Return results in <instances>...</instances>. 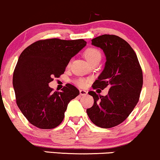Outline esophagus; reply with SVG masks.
I'll use <instances>...</instances> for the list:
<instances>
[{
	"instance_id": "34e87169",
	"label": "esophagus",
	"mask_w": 160,
	"mask_h": 160,
	"mask_svg": "<svg viewBox=\"0 0 160 160\" xmlns=\"http://www.w3.org/2000/svg\"><path fill=\"white\" fill-rule=\"evenodd\" d=\"M79 92H80V95L81 96H85V95L88 94V92L85 90H79Z\"/></svg>"
}]
</instances>
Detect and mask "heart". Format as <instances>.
<instances>
[{
	"mask_svg": "<svg viewBox=\"0 0 160 160\" xmlns=\"http://www.w3.org/2000/svg\"><path fill=\"white\" fill-rule=\"evenodd\" d=\"M84 56L87 59V60L91 63L94 60H100V58H101V52L98 48H89L85 50V53H84ZM75 84L78 87L83 88L85 87L86 85H87V81L83 79V78H79V79L75 81Z\"/></svg>",
	"mask_w": 160,
	"mask_h": 160,
	"instance_id": "obj_1",
	"label": "heart"
}]
</instances>
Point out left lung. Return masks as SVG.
<instances>
[{
  "label": "left lung",
  "mask_w": 160,
  "mask_h": 160,
  "mask_svg": "<svg viewBox=\"0 0 160 160\" xmlns=\"http://www.w3.org/2000/svg\"><path fill=\"white\" fill-rule=\"evenodd\" d=\"M91 42L103 50L107 60L93 88L103 90L109 86V90L106 96L89 91L94 102L87 114L97 126L112 128L125 121L137 105L143 85L142 69L135 52L120 37L103 35Z\"/></svg>",
  "instance_id": "left-lung-1"
}]
</instances>
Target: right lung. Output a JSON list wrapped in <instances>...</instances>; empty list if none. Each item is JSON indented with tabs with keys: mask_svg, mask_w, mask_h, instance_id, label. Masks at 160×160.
<instances>
[{
	"mask_svg": "<svg viewBox=\"0 0 160 160\" xmlns=\"http://www.w3.org/2000/svg\"><path fill=\"white\" fill-rule=\"evenodd\" d=\"M87 44L83 39H45L35 41L22 52L12 76L17 104L32 125L41 129L58 126L68 103L79 94L66 84L61 92L49 87L53 78L63 74L72 57Z\"/></svg>",
	"mask_w": 160,
	"mask_h": 160,
	"instance_id": "right-lung-1",
	"label": "right lung"
}]
</instances>
